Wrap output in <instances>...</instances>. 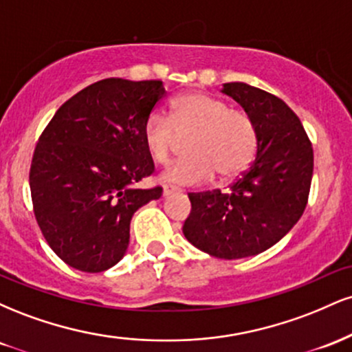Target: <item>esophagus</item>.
Returning a JSON list of instances; mask_svg holds the SVG:
<instances>
[{"label":"esophagus","instance_id":"obj_1","mask_svg":"<svg viewBox=\"0 0 352 352\" xmlns=\"http://www.w3.org/2000/svg\"><path fill=\"white\" fill-rule=\"evenodd\" d=\"M172 193H175V188H173V187H168V185H164L162 195H164V197H168V195H172Z\"/></svg>","mask_w":352,"mask_h":352}]
</instances>
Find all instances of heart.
Listing matches in <instances>:
<instances>
[{
	"label": "heart",
	"mask_w": 352,
	"mask_h": 352,
	"mask_svg": "<svg viewBox=\"0 0 352 352\" xmlns=\"http://www.w3.org/2000/svg\"><path fill=\"white\" fill-rule=\"evenodd\" d=\"M188 159L172 165L164 180L177 185L204 184L218 175L236 179L253 162L258 129L253 117L232 109L225 100L205 92H187L170 104V116L152 112L144 124V144L157 165H165L179 139H188Z\"/></svg>",
	"instance_id": "1"
}]
</instances>
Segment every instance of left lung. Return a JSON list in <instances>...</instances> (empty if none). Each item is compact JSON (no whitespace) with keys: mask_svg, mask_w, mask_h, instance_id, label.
I'll return each mask as SVG.
<instances>
[{"mask_svg":"<svg viewBox=\"0 0 352 352\" xmlns=\"http://www.w3.org/2000/svg\"><path fill=\"white\" fill-rule=\"evenodd\" d=\"M223 92L253 117L258 151L227 192L188 193L184 235L215 258L253 256L281 240L300 220L313 179V147L300 117L276 96L245 82Z\"/></svg>","mask_w":352,"mask_h":352,"instance_id":"8db88e82","label":"left lung"}]
</instances>
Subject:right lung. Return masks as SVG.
Listing matches in <instances>:
<instances>
[{"mask_svg": "<svg viewBox=\"0 0 352 352\" xmlns=\"http://www.w3.org/2000/svg\"><path fill=\"white\" fill-rule=\"evenodd\" d=\"M162 80H98L58 109L30 168L36 221L60 260L100 273L124 256L132 215L160 199L137 188L153 173L144 124L162 100Z\"/></svg>", "mask_w": 352, "mask_h": 352, "instance_id": "obj_1", "label": "right lung"}]
</instances>
